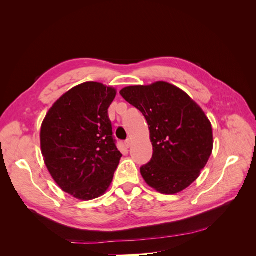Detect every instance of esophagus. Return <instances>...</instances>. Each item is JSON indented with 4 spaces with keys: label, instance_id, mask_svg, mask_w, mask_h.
Masks as SVG:
<instances>
[{
    "label": "esophagus",
    "instance_id": "1",
    "mask_svg": "<svg viewBox=\"0 0 256 256\" xmlns=\"http://www.w3.org/2000/svg\"><path fill=\"white\" fill-rule=\"evenodd\" d=\"M125 146H126V148H129V147L131 146V141L129 140V138H128V140H126V142H125Z\"/></svg>",
    "mask_w": 256,
    "mask_h": 256
}]
</instances>
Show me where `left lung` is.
<instances>
[{
    "label": "left lung",
    "mask_w": 256,
    "mask_h": 256,
    "mask_svg": "<svg viewBox=\"0 0 256 256\" xmlns=\"http://www.w3.org/2000/svg\"><path fill=\"white\" fill-rule=\"evenodd\" d=\"M120 94L148 124L152 158L141 168L145 182L176 194L198 180L214 148L212 122L187 92L164 81L124 88Z\"/></svg>",
    "instance_id": "obj_1"
}]
</instances>
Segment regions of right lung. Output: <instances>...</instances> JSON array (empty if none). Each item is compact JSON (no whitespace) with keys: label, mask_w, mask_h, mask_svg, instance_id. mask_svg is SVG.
<instances>
[{"label":"right lung","mask_w":256,"mask_h":256,"mask_svg":"<svg viewBox=\"0 0 256 256\" xmlns=\"http://www.w3.org/2000/svg\"><path fill=\"white\" fill-rule=\"evenodd\" d=\"M115 96L112 86L84 82L60 97L42 120L44 164L58 187L78 200L104 196L120 164L108 116Z\"/></svg>","instance_id":"add662e5"}]
</instances>
